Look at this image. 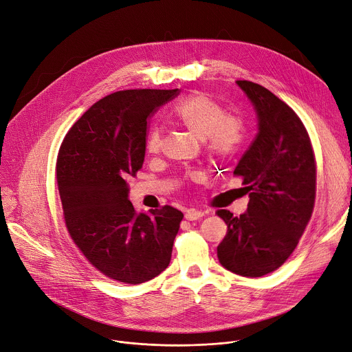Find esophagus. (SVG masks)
<instances>
[{
	"label": "esophagus",
	"mask_w": 352,
	"mask_h": 352,
	"mask_svg": "<svg viewBox=\"0 0 352 352\" xmlns=\"http://www.w3.org/2000/svg\"><path fill=\"white\" fill-rule=\"evenodd\" d=\"M204 217V212L203 211H199V210H194V208H190L186 211L184 214V218L187 221H197V219H201Z\"/></svg>",
	"instance_id": "34e87169"
}]
</instances>
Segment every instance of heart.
Here are the masks:
<instances>
[{"instance_id":"b5f03b06","label":"heart","mask_w":352,"mask_h":352,"mask_svg":"<svg viewBox=\"0 0 352 352\" xmlns=\"http://www.w3.org/2000/svg\"><path fill=\"white\" fill-rule=\"evenodd\" d=\"M173 119L200 140H206L208 151L226 158L242 142L243 129L239 120L226 116L222 106L203 94L182 99L172 110ZM161 130L155 127L146 140V149L156 152L161 148Z\"/></svg>"}]
</instances>
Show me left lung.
Listing matches in <instances>:
<instances>
[{
  "instance_id": "obj_1",
  "label": "left lung",
  "mask_w": 352,
  "mask_h": 352,
  "mask_svg": "<svg viewBox=\"0 0 352 352\" xmlns=\"http://www.w3.org/2000/svg\"><path fill=\"white\" fill-rule=\"evenodd\" d=\"M257 117V134L233 175L242 176L249 204L245 214H217L228 232L217 248L222 267L242 277L277 270L295 250L310 219L316 194L315 153L296 113L274 94L236 81Z\"/></svg>"
}]
</instances>
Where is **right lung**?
I'll return each mask as SVG.
<instances>
[{
    "label": "right lung",
    "instance_id": "obj_1",
    "mask_svg": "<svg viewBox=\"0 0 352 352\" xmlns=\"http://www.w3.org/2000/svg\"><path fill=\"white\" fill-rule=\"evenodd\" d=\"M179 89H129L94 103L67 133L57 160L65 225L89 263L111 280L141 284L169 265L183 214L137 212L129 176L142 168L146 119Z\"/></svg>",
    "mask_w": 352,
    "mask_h": 352
}]
</instances>
